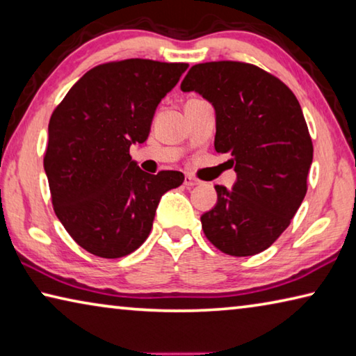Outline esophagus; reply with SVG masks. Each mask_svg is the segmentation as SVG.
Instances as JSON below:
<instances>
[{"instance_id": "34e87169", "label": "esophagus", "mask_w": 356, "mask_h": 356, "mask_svg": "<svg viewBox=\"0 0 356 356\" xmlns=\"http://www.w3.org/2000/svg\"><path fill=\"white\" fill-rule=\"evenodd\" d=\"M197 184H200V181H198L197 178L192 177V175H186V177H184V186H186V188H192V186H197Z\"/></svg>"}]
</instances>
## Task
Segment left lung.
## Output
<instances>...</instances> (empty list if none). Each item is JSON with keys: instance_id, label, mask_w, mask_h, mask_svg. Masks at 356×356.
Returning <instances> with one entry per match:
<instances>
[{"instance_id": "8db88e82", "label": "left lung", "mask_w": 356, "mask_h": 356, "mask_svg": "<svg viewBox=\"0 0 356 356\" xmlns=\"http://www.w3.org/2000/svg\"><path fill=\"white\" fill-rule=\"evenodd\" d=\"M214 106L217 153L232 156L233 189L216 186L202 216L208 241L232 257L264 252L289 227L307 195L313 142L300 103L273 74L245 62L197 64L181 83Z\"/></svg>"}]
</instances>
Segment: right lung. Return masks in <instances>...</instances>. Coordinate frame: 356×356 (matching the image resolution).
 I'll return each mask as SVG.
<instances>
[{
  "label": "right lung",
  "mask_w": 356,
  "mask_h": 356,
  "mask_svg": "<svg viewBox=\"0 0 356 356\" xmlns=\"http://www.w3.org/2000/svg\"><path fill=\"white\" fill-rule=\"evenodd\" d=\"M188 67L149 59L97 65L53 111L43 168L54 213L95 257L137 250L152 232L161 197L184 181L177 170H140L129 147L147 140L159 102Z\"/></svg>",
  "instance_id": "1"
}]
</instances>
